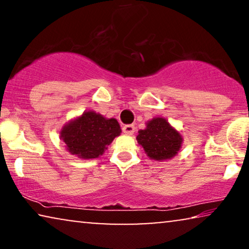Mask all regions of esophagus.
I'll use <instances>...</instances> for the list:
<instances>
[{"label":"esophagus","mask_w":249,"mask_h":249,"mask_svg":"<svg viewBox=\"0 0 249 249\" xmlns=\"http://www.w3.org/2000/svg\"><path fill=\"white\" fill-rule=\"evenodd\" d=\"M122 131L124 132L125 135H134L135 132V125L134 124H127L122 128Z\"/></svg>","instance_id":"obj_1"}]
</instances>
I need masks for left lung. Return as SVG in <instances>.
<instances>
[{
  "label": "left lung",
  "mask_w": 249,
  "mask_h": 249,
  "mask_svg": "<svg viewBox=\"0 0 249 249\" xmlns=\"http://www.w3.org/2000/svg\"><path fill=\"white\" fill-rule=\"evenodd\" d=\"M136 139L148 158L155 161L175 158L183 142L181 134L162 117L146 122V128L138 131Z\"/></svg>",
  "instance_id": "8db88e82"
}]
</instances>
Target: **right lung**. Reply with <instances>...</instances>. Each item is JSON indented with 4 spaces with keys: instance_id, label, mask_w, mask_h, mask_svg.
Returning <instances> with one entry per match:
<instances>
[{
    "instance_id": "add662e5",
    "label": "right lung",
    "mask_w": 249,
    "mask_h": 249,
    "mask_svg": "<svg viewBox=\"0 0 249 249\" xmlns=\"http://www.w3.org/2000/svg\"><path fill=\"white\" fill-rule=\"evenodd\" d=\"M120 134L121 128L117 119H107L89 110L64 124L60 131V139L71 154L90 160L103 155L107 146Z\"/></svg>"
}]
</instances>
